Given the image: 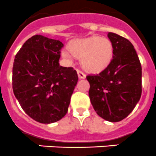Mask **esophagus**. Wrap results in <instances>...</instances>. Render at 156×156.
<instances>
[{"label": "esophagus", "instance_id": "esophagus-1", "mask_svg": "<svg viewBox=\"0 0 156 156\" xmlns=\"http://www.w3.org/2000/svg\"><path fill=\"white\" fill-rule=\"evenodd\" d=\"M77 73H78V78H79L80 79H83V78H86V74H84L82 70H78V69H77Z\"/></svg>", "mask_w": 156, "mask_h": 156}]
</instances>
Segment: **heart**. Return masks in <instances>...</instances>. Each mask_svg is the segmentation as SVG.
I'll return each mask as SVG.
<instances>
[{
  "label": "heart",
  "instance_id": "1",
  "mask_svg": "<svg viewBox=\"0 0 156 156\" xmlns=\"http://www.w3.org/2000/svg\"><path fill=\"white\" fill-rule=\"evenodd\" d=\"M70 49L63 50L65 58H82L83 68L89 72H100L110 64L114 55L113 44L110 39L99 36L78 39L70 44Z\"/></svg>",
  "mask_w": 156,
  "mask_h": 156
}]
</instances>
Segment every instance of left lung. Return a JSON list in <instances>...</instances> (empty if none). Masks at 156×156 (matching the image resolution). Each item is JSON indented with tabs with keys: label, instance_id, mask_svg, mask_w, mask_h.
<instances>
[{
	"label": "left lung",
	"instance_id": "obj_1",
	"mask_svg": "<svg viewBox=\"0 0 156 156\" xmlns=\"http://www.w3.org/2000/svg\"><path fill=\"white\" fill-rule=\"evenodd\" d=\"M114 55L106 68L87 75L89 96L95 112L107 121L115 122L131 113L141 96V65L133 45L125 37L108 33Z\"/></svg>",
	"mask_w": 156,
	"mask_h": 156
}]
</instances>
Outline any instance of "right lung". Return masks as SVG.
<instances>
[{
	"instance_id": "add662e5",
	"label": "right lung",
	"mask_w": 156,
	"mask_h": 156,
	"mask_svg": "<svg viewBox=\"0 0 156 156\" xmlns=\"http://www.w3.org/2000/svg\"><path fill=\"white\" fill-rule=\"evenodd\" d=\"M60 41L34 35L15 56L12 89L23 110L41 123L59 121L68 111L78 82L73 67L59 66Z\"/></svg>"
}]
</instances>
